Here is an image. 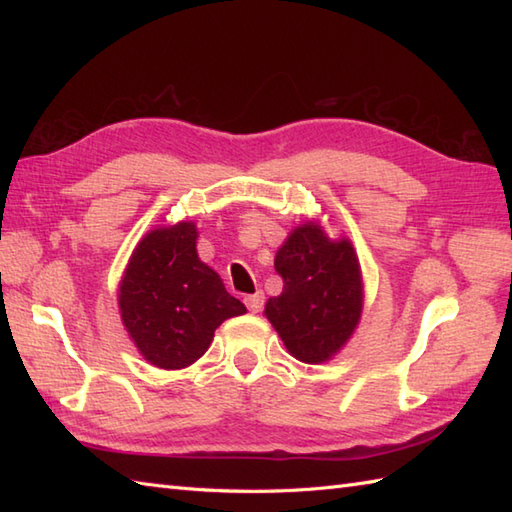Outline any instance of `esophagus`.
I'll return each mask as SVG.
<instances>
[{
    "instance_id": "obj_1",
    "label": "esophagus",
    "mask_w": 512,
    "mask_h": 512,
    "mask_svg": "<svg viewBox=\"0 0 512 512\" xmlns=\"http://www.w3.org/2000/svg\"><path fill=\"white\" fill-rule=\"evenodd\" d=\"M244 301H246V308L250 312H259L264 308V292H255V295H248Z\"/></svg>"
}]
</instances>
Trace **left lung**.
<instances>
[{
    "label": "left lung",
    "instance_id": "obj_1",
    "mask_svg": "<svg viewBox=\"0 0 512 512\" xmlns=\"http://www.w3.org/2000/svg\"><path fill=\"white\" fill-rule=\"evenodd\" d=\"M275 270L284 290L268 299V321L299 361H328L350 339L363 310L352 244L330 242L317 224H303L277 250Z\"/></svg>",
    "mask_w": 512,
    "mask_h": 512
}]
</instances>
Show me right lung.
I'll list each match as a JSON object with an SVG mask.
<instances>
[{"instance_id":"obj_1","label":"right lung","mask_w":512,"mask_h":512,"mask_svg":"<svg viewBox=\"0 0 512 512\" xmlns=\"http://www.w3.org/2000/svg\"><path fill=\"white\" fill-rule=\"evenodd\" d=\"M191 222L156 228L140 239L125 270L118 306L125 328L147 361L180 369L209 350L222 321L244 314L220 275L200 262Z\"/></svg>"}]
</instances>
